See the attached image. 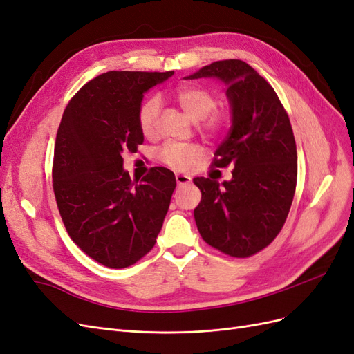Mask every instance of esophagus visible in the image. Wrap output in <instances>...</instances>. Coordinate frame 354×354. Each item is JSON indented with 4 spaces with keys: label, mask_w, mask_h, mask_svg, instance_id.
I'll return each mask as SVG.
<instances>
[{
    "label": "esophagus",
    "mask_w": 354,
    "mask_h": 354,
    "mask_svg": "<svg viewBox=\"0 0 354 354\" xmlns=\"http://www.w3.org/2000/svg\"><path fill=\"white\" fill-rule=\"evenodd\" d=\"M176 181H177L178 186H185V185H189V183H190L192 177L187 176V174H180V173H177V174H176Z\"/></svg>",
    "instance_id": "obj_1"
}]
</instances>
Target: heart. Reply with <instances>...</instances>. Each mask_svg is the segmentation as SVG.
I'll use <instances>...</instances> for the list:
<instances>
[{
    "label": "heart",
    "mask_w": 354,
    "mask_h": 354,
    "mask_svg": "<svg viewBox=\"0 0 354 354\" xmlns=\"http://www.w3.org/2000/svg\"><path fill=\"white\" fill-rule=\"evenodd\" d=\"M173 100L183 109L194 121H202L203 130L209 134H217L224 125V115L212 112L217 106V97L212 91L201 85H180L173 94ZM159 113V100L151 97L142 103L137 112V124L145 137H152L156 131V120ZM195 147L186 145L169 143L162 147L159 153L164 164L183 169L187 168L195 158Z\"/></svg>",
    "instance_id": "b5f03b06"
}]
</instances>
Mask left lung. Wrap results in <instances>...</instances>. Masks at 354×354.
<instances>
[{
	"label": "left lung",
	"mask_w": 354,
	"mask_h": 354,
	"mask_svg": "<svg viewBox=\"0 0 354 354\" xmlns=\"http://www.w3.org/2000/svg\"><path fill=\"white\" fill-rule=\"evenodd\" d=\"M216 78L226 85L230 131L214 165H232L223 183L194 178L202 199L195 221L202 239L232 257H250L281 232L297 186V146L288 113L272 85L248 63L214 62L186 80Z\"/></svg>",
	"instance_id": "left-lung-1"
}]
</instances>
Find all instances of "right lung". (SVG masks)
Segmentation results:
<instances>
[{
    "mask_svg": "<svg viewBox=\"0 0 354 354\" xmlns=\"http://www.w3.org/2000/svg\"><path fill=\"white\" fill-rule=\"evenodd\" d=\"M173 75L102 73L62 116L53 164L59 212L72 241L111 269L131 266L153 248L176 189L174 173L164 167L134 185L122 159L145 140L137 124L145 94Z\"/></svg>",
    "mask_w": 354,
    "mask_h": 354,
    "instance_id": "1",
    "label": "right lung"
}]
</instances>
